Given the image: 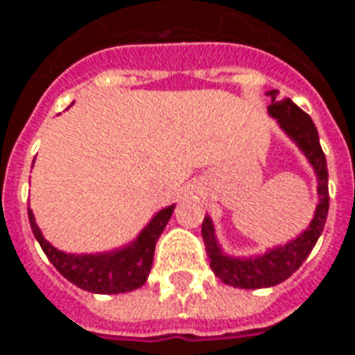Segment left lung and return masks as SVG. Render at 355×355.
Segmentation results:
<instances>
[{"instance_id": "left-lung-1", "label": "left lung", "mask_w": 355, "mask_h": 355, "mask_svg": "<svg viewBox=\"0 0 355 355\" xmlns=\"http://www.w3.org/2000/svg\"><path fill=\"white\" fill-rule=\"evenodd\" d=\"M272 105L268 107L270 115L277 119L279 127L297 142V146L303 150L311 166L315 168L318 180V205L315 216L306 230L285 246L273 248L258 258H230L220 252V246L215 239V228L211 218L205 216L201 234L205 240L207 256L211 261V270L227 285L240 287V289H261L272 287L277 283L291 277L301 263L309 258L311 250L315 248L316 240L322 234V228L328 215V170L324 152L320 148V140L316 132L313 119L306 115L303 109L295 105L291 99H275L277 92H270Z\"/></svg>"}]
</instances>
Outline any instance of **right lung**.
I'll use <instances>...</instances> for the list:
<instances>
[{
    "label": "right lung",
    "instance_id": "obj_1",
    "mask_svg": "<svg viewBox=\"0 0 355 355\" xmlns=\"http://www.w3.org/2000/svg\"><path fill=\"white\" fill-rule=\"evenodd\" d=\"M173 207L175 205L162 209L160 213L150 220L148 227L140 232L139 239L132 244H128L127 248L107 252V254L76 256V254L60 252L42 236L31 209H28V223L50 263L76 287L101 295L127 293V291H135L142 287L148 279L156 242L172 216Z\"/></svg>",
    "mask_w": 355,
    "mask_h": 355
}]
</instances>
